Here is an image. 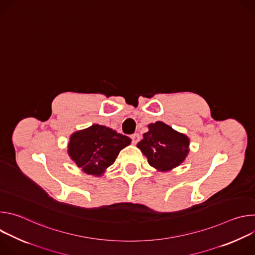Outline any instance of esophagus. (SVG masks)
<instances>
[{"instance_id":"1","label":"esophagus","mask_w":255,"mask_h":255,"mask_svg":"<svg viewBox=\"0 0 255 255\" xmlns=\"http://www.w3.org/2000/svg\"><path fill=\"white\" fill-rule=\"evenodd\" d=\"M131 139H132V142L135 144V143H137L139 140H140V135L138 134V133H134V134H132L131 136Z\"/></svg>"}]
</instances>
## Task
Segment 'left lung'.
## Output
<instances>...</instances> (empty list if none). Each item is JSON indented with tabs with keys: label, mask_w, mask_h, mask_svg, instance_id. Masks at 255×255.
I'll use <instances>...</instances> for the list:
<instances>
[{
	"label": "left lung",
	"mask_w": 255,
	"mask_h": 255,
	"mask_svg": "<svg viewBox=\"0 0 255 255\" xmlns=\"http://www.w3.org/2000/svg\"><path fill=\"white\" fill-rule=\"evenodd\" d=\"M137 146L147 157L151 166L159 170H169L183 162L189 152V138L174 131L162 122L148 126Z\"/></svg>",
	"instance_id": "1"
}]
</instances>
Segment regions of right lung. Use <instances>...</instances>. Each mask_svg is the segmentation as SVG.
Returning <instances> with one entry per match:
<instances>
[{"instance_id": "right-lung-1", "label": "right lung", "mask_w": 255, "mask_h": 255, "mask_svg": "<svg viewBox=\"0 0 255 255\" xmlns=\"http://www.w3.org/2000/svg\"><path fill=\"white\" fill-rule=\"evenodd\" d=\"M130 143L128 136L96 124L70 136L68 154L87 173L101 175Z\"/></svg>"}]
</instances>
